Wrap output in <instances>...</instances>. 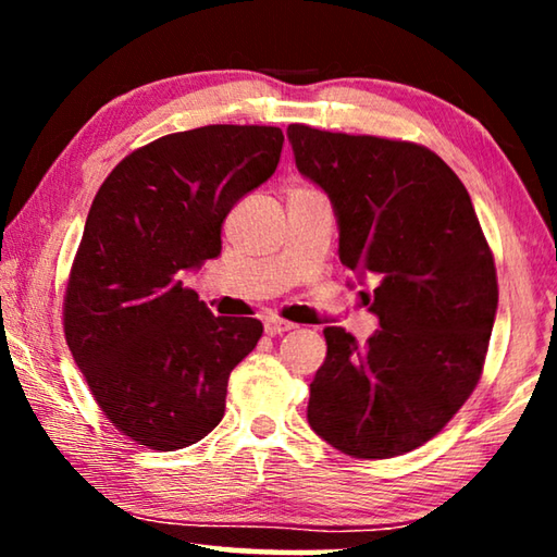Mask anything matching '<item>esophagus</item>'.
Wrapping results in <instances>:
<instances>
[{
  "label": "esophagus",
  "instance_id": "34e87169",
  "mask_svg": "<svg viewBox=\"0 0 557 557\" xmlns=\"http://www.w3.org/2000/svg\"><path fill=\"white\" fill-rule=\"evenodd\" d=\"M292 329H295V324L285 322V319H277V317L265 319V334H270V336H280L285 332H292Z\"/></svg>",
  "mask_w": 557,
  "mask_h": 557
}]
</instances>
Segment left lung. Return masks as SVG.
I'll return each instance as SVG.
<instances>
[{"label":"left lung","instance_id":"obj_1","mask_svg":"<svg viewBox=\"0 0 557 557\" xmlns=\"http://www.w3.org/2000/svg\"><path fill=\"white\" fill-rule=\"evenodd\" d=\"M299 174L332 201L338 260L371 280L366 346L326 326L307 420L334 449L388 459L425 445L476 388L498 287L459 176L428 147L289 125Z\"/></svg>","mask_w":557,"mask_h":557}]
</instances>
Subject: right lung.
<instances>
[{"label": "right lung", "mask_w": 557, "mask_h": 557, "mask_svg": "<svg viewBox=\"0 0 557 557\" xmlns=\"http://www.w3.org/2000/svg\"><path fill=\"white\" fill-rule=\"evenodd\" d=\"M280 127L209 125L159 137L112 169L88 211L63 301L65 342L92 398L149 449L203 440L231 371L262 336L213 317L182 277L221 256V225L275 174Z\"/></svg>", "instance_id": "right-lung-1"}]
</instances>
